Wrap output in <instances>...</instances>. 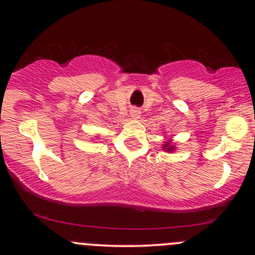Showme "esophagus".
Masks as SVG:
<instances>
[{
  "instance_id": "obj_1",
  "label": "esophagus",
  "mask_w": 255,
  "mask_h": 255,
  "mask_svg": "<svg viewBox=\"0 0 255 255\" xmlns=\"http://www.w3.org/2000/svg\"><path fill=\"white\" fill-rule=\"evenodd\" d=\"M140 115H141V113H140L137 109H131L130 110V118L131 119H139Z\"/></svg>"
}]
</instances>
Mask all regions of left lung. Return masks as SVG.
Masks as SVG:
<instances>
[{"instance_id":"1","label":"left lung","mask_w":255,"mask_h":255,"mask_svg":"<svg viewBox=\"0 0 255 255\" xmlns=\"http://www.w3.org/2000/svg\"><path fill=\"white\" fill-rule=\"evenodd\" d=\"M163 150H165L166 152H172L175 150V146L171 144L170 140H168V141H165L164 145H163Z\"/></svg>"}]
</instances>
